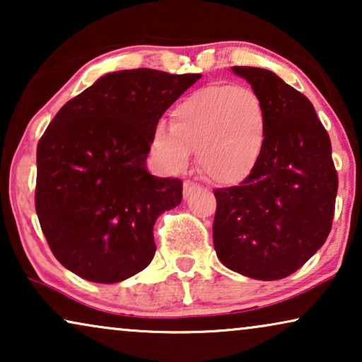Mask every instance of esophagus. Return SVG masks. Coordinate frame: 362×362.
Returning a JSON list of instances; mask_svg holds the SVG:
<instances>
[{
    "label": "esophagus",
    "mask_w": 362,
    "mask_h": 362,
    "mask_svg": "<svg viewBox=\"0 0 362 362\" xmlns=\"http://www.w3.org/2000/svg\"><path fill=\"white\" fill-rule=\"evenodd\" d=\"M196 189H199V185L194 181H185V186H182V192H185V197L191 196Z\"/></svg>",
    "instance_id": "obj_1"
}]
</instances>
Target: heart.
Masks as SVG:
<instances>
[{
	"label": "heart",
	"instance_id": "b5f03b06",
	"mask_svg": "<svg viewBox=\"0 0 362 362\" xmlns=\"http://www.w3.org/2000/svg\"><path fill=\"white\" fill-rule=\"evenodd\" d=\"M267 118L249 87L211 83L176 103L170 130L158 127L151 155L166 171H182L197 151L201 170L221 185H237L254 173L265 143Z\"/></svg>",
	"mask_w": 362,
	"mask_h": 362
}]
</instances>
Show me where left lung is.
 I'll return each instance as SVG.
<instances>
[{
  "instance_id": "left-lung-1",
  "label": "left lung",
  "mask_w": 362,
  "mask_h": 362,
  "mask_svg": "<svg viewBox=\"0 0 362 362\" xmlns=\"http://www.w3.org/2000/svg\"><path fill=\"white\" fill-rule=\"evenodd\" d=\"M259 95L265 143L252 175L216 189L212 237L227 269L257 280L285 279L328 239L338 173L313 103L274 72L232 67Z\"/></svg>"
}]
</instances>
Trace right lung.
I'll list each match as a JSON object with an SVG mask.
<instances>
[{"label":"right lung","instance_id":"obj_1","mask_svg":"<svg viewBox=\"0 0 362 362\" xmlns=\"http://www.w3.org/2000/svg\"><path fill=\"white\" fill-rule=\"evenodd\" d=\"M201 74H107L69 100L37 143L36 212L52 254L82 279L115 284L150 264L153 226L182 181L146 171L168 108Z\"/></svg>","mask_w":362,"mask_h":362}]
</instances>
